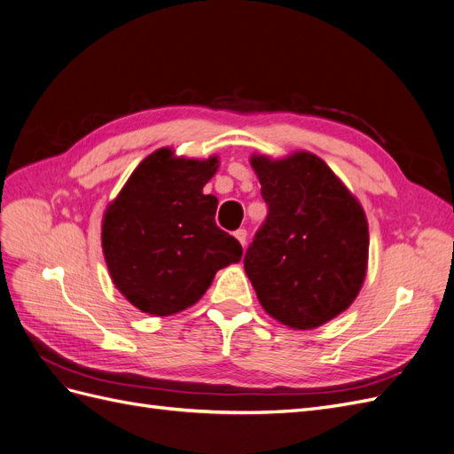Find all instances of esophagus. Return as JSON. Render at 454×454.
Listing matches in <instances>:
<instances>
[{
  "label": "esophagus",
  "instance_id": "34e87169",
  "mask_svg": "<svg viewBox=\"0 0 454 454\" xmlns=\"http://www.w3.org/2000/svg\"><path fill=\"white\" fill-rule=\"evenodd\" d=\"M235 237H237V240H239L242 246H246V242H248V231H246L244 227H242V229H237V231H235Z\"/></svg>",
  "mask_w": 454,
  "mask_h": 454
}]
</instances>
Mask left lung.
Masks as SVG:
<instances>
[{"label": "left lung", "mask_w": 454, "mask_h": 454, "mask_svg": "<svg viewBox=\"0 0 454 454\" xmlns=\"http://www.w3.org/2000/svg\"><path fill=\"white\" fill-rule=\"evenodd\" d=\"M267 217L244 255L261 307L295 327H318L350 307L365 278L369 232L360 202L307 151L252 157Z\"/></svg>", "instance_id": "obj_1"}]
</instances>
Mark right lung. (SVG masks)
<instances>
[{"instance_id":"1","label":"right lung","mask_w":454,"mask_h":454,"mask_svg":"<svg viewBox=\"0 0 454 454\" xmlns=\"http://www.w3.org/2000/svg\"><path fill=\"white\" fill-rule=\"evenodd\" d=\"M215 170L217 157L176 159L159 149L106 210L109 274L142 312L168 316L195 305L219 269L240 261V242L215 225L217 199L202 193Z\"/></svg>"}]
</instances>
